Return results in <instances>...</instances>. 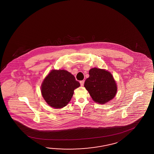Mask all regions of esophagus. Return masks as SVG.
<instances>
[{
    "label": "esophagus",
    "instance_id": "esophagus-1",
    "mask_svg": "<svg viewBox=\"0 0 154 154\" xmlns=\"http://www.w3.org/2000/svg\"><path fill=\"white\" fill-rule=\"evenodd\" d=\"M84 80H83V81H80V84H81V86H83V85H84Z\"/></svg>",
    "mask_w": 154,
    "mask_h": 154
}]
</instances>
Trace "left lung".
I'll return each mask as SVG.
<instances>
[{"label": "left lung", "instance_id": "8db88e82", "mask_svg": "<svg viewBox=\"0 0 154 154\" xmlns=\"http://www.w3.org/2000/svg\"><path fill=\"white\" fill-rule=\"evenodd\" d=\"M89 77L84 83V87L93 101L105 104L113 99L117 91L116 82L111 73L103 69L93 68L89 71Z\"/></svg>", "mask_w": 154, "mask_h": 154}]
</instances>
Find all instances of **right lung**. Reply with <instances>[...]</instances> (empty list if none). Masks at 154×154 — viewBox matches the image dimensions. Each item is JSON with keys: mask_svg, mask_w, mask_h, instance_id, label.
<instances>
[{"mask_svg": "<svg viewBox=\"0 0 154 154\" xmlns=\"http://www.w3.org/2000/svg\"><path fill=\"white\" fill-rule=\"evenodd\" d=\"M80 86L74 75L64 70H52L44 79L41 91L48 105L61 108L70 101L74 90Z\"/></svg>", "mask_w": 154, "mask_h": 154, "instance_id": "right-lung-1", "label": "right lung"}]
</instances>
